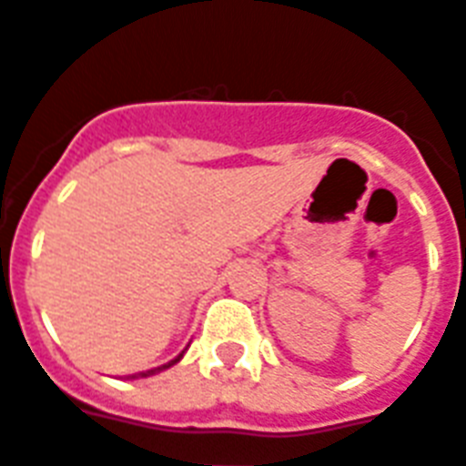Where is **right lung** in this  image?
I'll return each instance as SVG.
<instances>
[{
	"label": "right lung",
	"mask_w": 466,
	"mask_h": 466,
	"mask_svg": "<svg viewBox=\"0 0 466 466\" xmlns=\"http://www.w3.org/2000/svg\"><path fill=\"white\" fill-rule=\"evenodd\" d=\"M183 352H186V350H183ZM183 352H180V355L176 357V360H171V362H168V364H161V367L149 369V371H140V374H133V376H130V379H147V376L159 374V371H164V369H168V367H173V364H176V362H180V360H183Z\"/></svg>",
	"instance_id": "obj_1"
}]
</instances>
